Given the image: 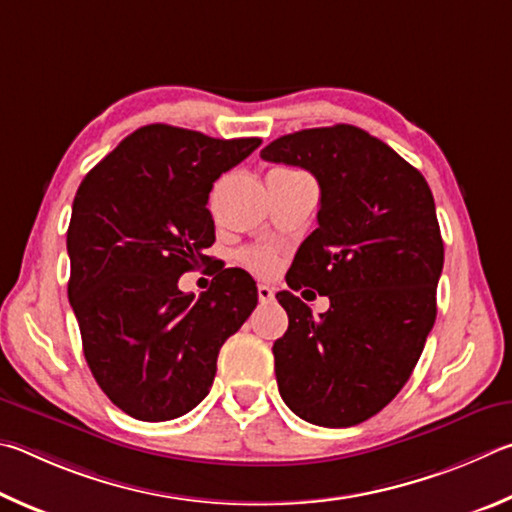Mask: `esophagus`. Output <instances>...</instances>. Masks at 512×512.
Masks as SVG:
<instances>
[{
	"label": "esophagus",
	"instance_id": "1",
	"mask_svg": "<svg viewBox=\"0 0 512 512\" xmlns=\"http://www.w3.org/2000/svg\"><path fill=\"white\" fill-rule=\"evenodd\" d=\"M258 301L261 303L274 301V290L270 288V285H258Z\"/></svg>",
	"mask_w": 512,
	"mask_h": 512
}]
</instances>
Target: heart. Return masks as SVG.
Instances as JSON below:
<instances>
[{
  "label": "heart",
  "instance_id": "1",
  "mask_svg": "<svg viewBox=\"0 0 512 512\" xmlns=\"http://www.w3.org/2000/svg\"><path fill=\"white\" fill-rule=\"evenodd\" d=\"M274 173H290L294 175L297 170H290V168H279L274 170ZM242 261H245L251 270L258 272V274H272L276 270V265H279V258H276L274 251L270 247H251L242 251Z\"/></svg>",
  "mask_w": 512,
  "mask_h": 512
}]
</instances>
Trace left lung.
<instances>
[{
	"label": "left lung",
	"mask_w": 512,
	"mask_h": 512,
	"mask_svg": "<svg viewBox=\"0 0 512 512\" xmlns=\"http://www.w3.org/2000/svg\"><path fill=\"white\" fill-rule=\"evenodd\" d=\"M261 157L317 177L319 227L285 281L330 299L315 317L292 292L276 294L290 319L272 348L279 393L312 425H360L405 387L436 321L434 195L396 150L346 123L285 134Z\"/></svg>",
	"instance_id": "8db88e82"
}]
</instances>
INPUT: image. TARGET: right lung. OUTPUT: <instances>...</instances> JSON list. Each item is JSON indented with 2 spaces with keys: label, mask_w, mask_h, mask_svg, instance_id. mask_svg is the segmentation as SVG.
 I'll list each match as a JSON object with an SVG mask.
<instances>
[{
  "label": "right lung",
  "mask_w": 512,
  "mask_h": 512,
  "mask_svg": "<svg viewBox=\"0 0 512 512\" xmlns=\"http://www.w3.org/2000/svg\"><path fill=\"white\" fill-rule=\"evenodd\" d=\"M261 139H213L152 123L85 175L71 206L69 303L94 380L125 414L161 423L200 405L222 344L258 303L256 281L227 267L184 294L179 276L215 263L213 182ZM222 265H215V272Z\"/></svg>",
  "instance_id": "add662e5"
}]
</instances>
